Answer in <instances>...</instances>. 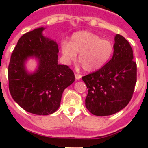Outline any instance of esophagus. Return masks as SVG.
<instances>
[{"instance_id": "1", "label": "esophagus", "mask_w": 148, "mask_h": 148, "mask_svg": "<svg viewBox=\"0 0 148 148\" xmlns=\"http://www.w3.org/2000/svg\"><path fill=\"white\" fill-rule=\"evenodd\" d=\"M75 79H76V80H79V79H81V78H82V75H80V74H78V73H75Z\"/></svg>"}]
</instances>
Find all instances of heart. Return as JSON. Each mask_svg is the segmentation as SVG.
Masks as SVG:
<instances>
[{
	"mask_svg": "<svg viewBox=\"0 0 148 148\" xmlns=\"http://www.w3.org/2000/svg\"><path fill=\"white\" fill-rule=\"evenodd\" d=\"M61 54L66 64L74 61L78 55V61L87 72H93L108 62L114 51L113 42L109 39L88 31L73 33L70 41L64 40L61 45Z\"/></svg>",
	"mask_w": 148,
	"mask_h": 148,
	"instance_id": "1",
	"label": "heart"
}]
</instances>
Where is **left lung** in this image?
Here are the masks:
<instances>
[{"instance_id":"obj_1","label":"left lung","mask_w":148,"mask_h":148,"mask_svg":"<svg viewBox=\"0 0 148 148\" xmlns=\"http://www.w3.org/2000/svg\"><path fill=\"white\" fill-rule=\"evenodd\" d=\"M133 59L129 42L117 34L112 58L97 71L82 77L88 89L85 106L92 114H115L130 102L137 76L136 62Z\"/></svg>"}]
</instances>
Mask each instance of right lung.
<instances>
[{"label": "right lung", "mask_w": 148, "mask_h": 148, "mask_svg": "<svg viewBox=\"0 0 148 148\" xmlns=\"http://www.w3.org/2000/svg\"><path fill=\"white\" fill-rule=\"evenodd\" d=\"M44 29L40 27L22 35L8 67L9 90L12 99L26 111L40 116L55 113L64 90L75 81L73 70L58 64V44L43 36ZM32 56L39 60V68L29 74L24 64Z\"/></svg>", "instance_id": "add662e5"}]
</instances>
